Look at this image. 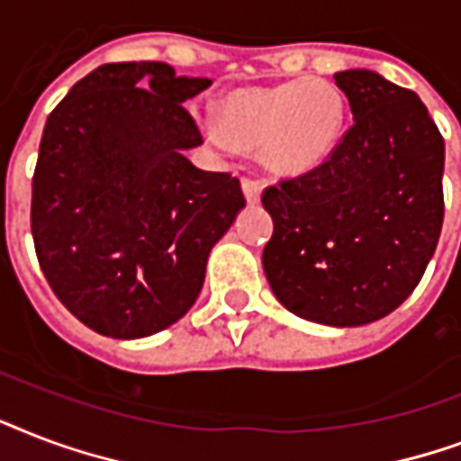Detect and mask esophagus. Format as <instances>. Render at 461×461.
<instances>
[{
  "mask_svg": "<svg viewBox=\"0 0 461 461\" xmlns=\"http://www.w3.org/2000/svg\"><path fill=\"white\" fill-rule=\"evenodd\" d=\"M242 194L248 199L249 204H257L259 197H262V185L252 177H242Z\"/></svg>",
  "mask_w": 461,
  "mask_h": 461,
  "instance_id": "esophagus-1",
  "label": "esophagus"
}]
</instances>
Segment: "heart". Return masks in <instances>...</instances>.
<instances>
[{
	"label": "heart",
	"instance_id": "heart-1",
	"mask_svg": "<svg viewBox=\"0 0 461 461\" xmlns=\"http://www.w3.org/2000/svg\"><path fill=\"white\" fill-rule=\"evenodd\" d=\"M346 122V103L324 78L279 86H240L219 101V120L204 122L206 137L223 149H257L276 175H305L330 158Z\"/></svg>",
	"mask_w": 461,
	"mask_h": 461
}]
</instances>
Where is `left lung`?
Wrapping results in <instances>:
<instances>
[{
  "label": "left lung",
  "mask_w": 461,
  "mask_h": 461,
  "mask_svg": "<svg viewBox=\"0 0 461 461\" xmlns=\"http://www.w3.org/2000/svg\"><path fill=\"white\" fill-rule=\"evenodd\" d=\"M334 81L353 127L322 166L264 190L274 235L262 264L288 312L360 327L397 310L433 257L445 141L419 95L377 71Z\"/></svg>",
  "instance_id": "8db88e82"
}]
</instances>
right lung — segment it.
Returning a JSON list of instances; mask_svg holds the SVG:
<instances>
[{
  "label": "right lung",
  "instance_id": "obj_1",
  "mask_svg": "<svg viewBox=\"0 0 461 461\" xmlns=\"http://www.w3.org/2000/svg\"><path fill=\"white\" fill-rule=\"evenodd\" d=\"M212 78L166 62L103 64L48 117L31 230L50 288L86 327L141 339L187 315L206 259L242 212L240 182L199 170L182 103Z\"/></svg>",
  "mask_w": 461,
  "mask_h": 461
}]
</instances>
